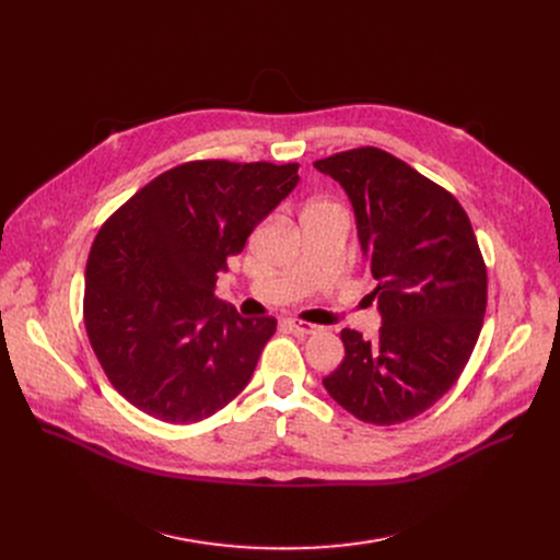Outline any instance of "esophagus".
I'll return each instance as SVG.
<instances>
[{
    "label": "esophagus",
    "mask_w": 560,
    "mask_h": 560,
    "mask_svg": "<svg viewBox=\"0 0 560 560\" xmlns=\"http://www.w3.org/2000/svg\"><path fill=\"white\" fill-rule=\"evenodd\" d=\"M288 325H290L292 331L300 334V336H311V334H317V331H319L317 325H311V322H304V319H290Z\"/></svg>",
    "instance_id": "1"
}]
</instances>
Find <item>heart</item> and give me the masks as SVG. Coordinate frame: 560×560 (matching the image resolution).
<instances>
[{"instance_id":"1","label":"heart","mask_w":560,"mask_h":560,"mask_svg":"<svg viewBox=\"0 0 560 560\" xmlns=\"http://www.w3.org/2000/svg\"><path fill=\"white\" fill-rule=\"evenodd\" d=\"M315 203H327V201H313V203H311V206H315Z\"/></svg>"}]
</instances>
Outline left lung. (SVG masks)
<instances>
[{"label": "left lung", "mask_w": 560, "mask_h": 560, "mask_svg": "<svg viewBox=\"0 0 560 560\" xmlns=\"http://www.w3.org/2000/svg\"><path fill=\"white\" fill-rule=\"evenodd\" d=\"M313 165L354 206L384 319L372 340L340 331L345 359L322 384L361 422L413 420L456 384L481 334L488 272L477 235L450 190L378 147Z\"/></svg>", "instance_id": "8db88e82"}]
</instances>
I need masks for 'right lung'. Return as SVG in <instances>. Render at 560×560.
I'll return each mask as SVG.
<instances>
[{
    "label": "right lung",
    "instance_id": "1",
    "mask_svg": "<svg viewBox=\"0 0 560 560\" xmlns=\"http://www.w3.org/2000/svg\"><path fill=\"white\" fill-rule=\"evenodd\" d=\"M298 167L188 161L102 224L85 262V334L113 388L142 413L201 422L249 384L277 319L241 317L213 292L226 260L298 186Z\"/></svg>",
    "mask_w": 560,
    "mask_h": 560
}]
</instances>
